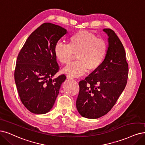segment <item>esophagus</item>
Masks as SVG:
<instances>
[{"instance_id": "obj_1", "label": "esophagus", "mask_w": 145, "mask_h": 145, "mask_svg": "<svg viewBox=\"0 0 145 145\" xmlns=\"http://www.w3.org/2000/svg\"><path fill=\"white\" fill-rule=\"evenodd\" d=\"M66 78H67V79H68L69 80H73V78L72 76H71V75H69V74H67V75L66 76Z\"/></svg>"}]
</instances>
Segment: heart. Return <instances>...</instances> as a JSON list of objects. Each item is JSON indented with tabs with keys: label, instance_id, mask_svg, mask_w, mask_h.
<instances>
[{
	"label": "heart",
	"instance_id": "b5f03b06",
	"mask_svg": "<svg viewBox=\"0 0 145 145\" xmlns=\"http://www.w3.org/2000/svg\"><path fill=\"white\" fill-rule=\"evenodd\" d=\"M106 42L85 31H79L69 39L68 44L58 42L54 48L56 57L61 64H67L76 54L77 61L63 69V72L74 77L87 71L93 72L102 64L108 52Z\"/></svg>",
	"mask_w": 145,
	"mask_h": 145
}]
</instances>
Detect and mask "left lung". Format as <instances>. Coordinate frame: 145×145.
<instances>
[{"mask_svg": "<svg viewBox=\"0 0 145 145\" xmlns=\"http://www.w3.org/2000/svg\"><path fill=\"white\" fill-rule=\"evenodd\" d=\"M108 36V52L102 64L79 82L76 108L82 116L97 119L111 110L124 91L128 75L124 48L114 30Z\"/></svg>", "mask_w": 145, "mask_h": 145, "instance_id": "left-lung-1", "label": "left lung"}]
</instances>
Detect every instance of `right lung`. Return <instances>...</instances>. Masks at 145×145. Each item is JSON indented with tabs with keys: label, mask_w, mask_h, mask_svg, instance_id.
<instances>
[{
	"label": "right lung",
	"mask_w": 145,
	"mask_h": 145,
	"mask_svg": "<svg viewBox=\"0 0 145 145\" xmlns=\"http://www.w3.org/2000/svg\"><path fill=\"white\" fill-rule=\"evenodd\" d=\"M66 33L58 25L42 24L29 36L18 54L15 82L21 102L31 113L49 112L66 78L64 74L52 78L59 70L54 48Z\"/></svg>",
	"instance_id": "right-lung-1"
}]
</instances>
